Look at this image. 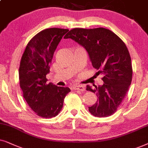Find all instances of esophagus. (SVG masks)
I'll return each instance as SVG.
<instances>
[{
  "instance_id": "obj_1",
  "label": "esophagus",
  "mask_w": 148,
  "mask_h": 148,
  "mask_svg": "<svg viewBox=\"0 0 148 148\" xmlns=\"http://www.w3.org/2000/svg\"><path fill=\"white\" fill-rule=\"evenodd\" d=\"M73 89L83 91L84 90V86L83 85H74L73 86Z\"/></svg>"
}]
</instances>
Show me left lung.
<instances>
[{
  "instance_id": "1",
  "label": "left lung",
  "mask_w": 148,
  "mask_h": 148,
  "mask_svg": "<svg viewBox=\"0 0 148 148\" xmlns=\"http://www.w3.org/2000/svg\"><path fill=\"white\" fill-rule=\"evenodd\" d=\"M83 47L92 67L103 75L104 83L86 90L93 92L98 99L88 107L97 117H107L117 110L129 90L132 80L131 59L125 43L116 34L103 27L74 28L64 36Z\"/></svg>"
}]
</instances>
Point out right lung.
Masks as SVG:
<instances>
[{"label":"right lung","instance_id":"add662e5","mask_svg":"<svg viewBox=\"0 0 148 148\" xmlns=\"http://www.w3.org/2000/svg\"><path fill=\"white\" fill-rule=\"evenodd\" d=\"M68 31L57 27L42 30L29 40L21 58L19 78L23 97L31 109L42 118L58 115L65 97L70 91L68 87L47 84L46 78L55 51Z\"/></svg>","mask_w":148,"mask_h":148}]
</instances>
